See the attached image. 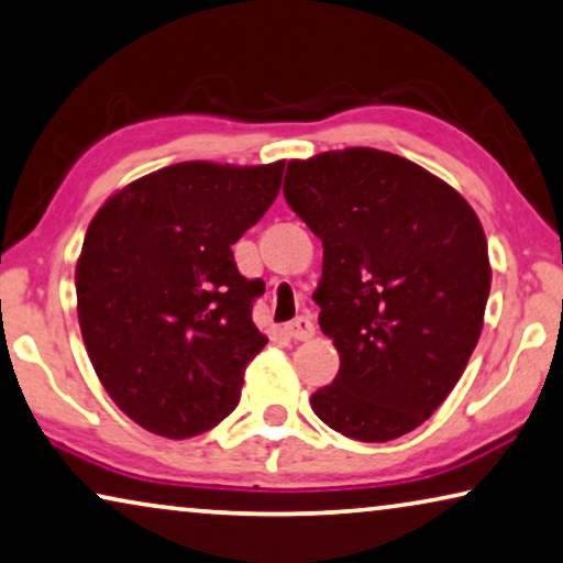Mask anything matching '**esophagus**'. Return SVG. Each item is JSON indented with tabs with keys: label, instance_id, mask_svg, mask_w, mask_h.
Wrapping results in <instances>:
<instances>
[{
	"label": "esophagus",
	"instance_id": "obj_1",
	"mask_svg": "<svg viewBox=\"0 0 563 563\" xmlns=\"http://www.w3.org/2000/svg\"><path fill=\"white\" fill-rule=\"evenodd\" d=\"M285 333H288L290 339H296V341H308L310 335L316 333V325L308 316H298L296 321L285 323Z\"/></svg>",
	"mask_w": 563,
	"mask_h": 563
}]
</instances>
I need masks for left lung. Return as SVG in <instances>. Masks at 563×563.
<instances>
[{
  "mask_svg": "<svg viewBox=\"0 0 563 563\" xmlns=\"http://www.w3.org/2000/svg\"><path fill=\"white\" fill-rule=\"evenodd\" d=\"M283 195L323 242L318 325L341 356L310 394L331 430L362 442L412 432L463 376L483 331V224L450 184L379 148L288 164Z\"/></svg>",
  "mask_w": 563,
  "mask_h": 563,
  "instance_id": "obj_1",
  "label": "left lung"
}]
</instances>
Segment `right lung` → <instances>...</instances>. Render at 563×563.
<instances>
[{"label":"right lung","instance_id":"obj_1","mask_svg":"<svg viewBox=\"0 0 563 563\" xmlns=\"http://www.w3.org/2000/svg\"><path fill=\"white\" fill-rule=\"evenodd\" d=\"M285 162H184L115 191L88 224L75 265L90 364L123 415L187 440L240 401L267 339L253 323L263 283L232 245L280 191Z\"/></svg>","mask_w":563,"mask_h":563}]
</instances>
